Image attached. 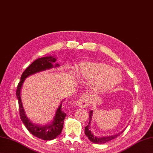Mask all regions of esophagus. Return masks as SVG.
I'll return each mask as SVG.
<instances>
[{"label": "esophagus", "instance_id": "1", "mask_svg": "<svg viewBox=\"0 0 153 153\" xmlns=\"http://www.w3.org/2000/svg\"><path fill=\"white\" fill-rule=\"evenodd\" d=\"M88 105L89 100L88 97L86 95H83V96H81L76 102L77 106L81 108H87L88 106Z\"/></svg>", "mask_w": 153, "mask_h": 153}]
</instances>
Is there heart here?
Segmentation results:
<instances>
[{
	"label": "heart",
	"mask_w": 153,
	"mask_h": 153,
	"mask_svg": "<svg viewBox=\"0 0 153 153\" xmlns=\"http://www.w3.org/2000/svg\"><path fill=\"white\" fill-rule=\"evenodd\" d=\"M74 72L80 79H92L93 88L99 92L110 91L121 81V74L119 70L103 62H81L76 66Z\"/></svg>",
	"instance_id": "1"
}]
</instances>
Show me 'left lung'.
Returning <instances> with one entry per match:
<instances>
[{
	"label": "left lung",
	"mask_w": 153,
	"mask_h": 153,
	"mask_svg": "<svg viewBox=\"0 0 153 153\" xmlns=\"http://www.w3.org/2000/svg\"><path fill=\"white\" fill-rule=\"evenodd\" d=\"M92 111H90V114H89V122L87 126H86L85 128V134L87 135V136L89 140L91 141L92 142L94 143H97V144H101V143H105L109 141H111L113 139H114L116 138H117L121 133H123V131H121L120 133H118V134L113 135V136H105V137H103V138H98V137L94 136L93 135V134H92V132L90 130L91 128V120H92Z\"/></svg>",
	"instance_id": "1"
}]
</instances>
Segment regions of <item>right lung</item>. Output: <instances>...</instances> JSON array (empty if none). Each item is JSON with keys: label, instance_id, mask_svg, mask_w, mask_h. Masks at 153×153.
<instances>
[{"label": "right lung", "instance_id": "add662e5", "mask_svg": "<svg viewBox=\"0 0 153 153\" xmlns=\"http://www.w3.org/2000/svg\"><path fill=\"white\" fill-rule=\"evenodd\" d=\"M56 61V58L51 56L39 58L33 61L22 74L21 81L17 85L16 91V95L19 102V114L22 121L31 134L43 140H53L61 134L63 127L65 117L66 116V113L62 111V103L57 108L52 123L46 126H39L31 122L25 114L21 99V89L25 78L38 72L52 68L53 66L52 63ZM59 66L58 64L56 65V66Z\"/></svg>", "mask_w": 153, "mask_h": 153}]
</instances>
